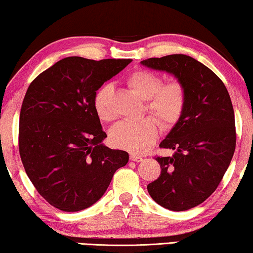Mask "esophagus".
<instances>
[{"label":"esophagus","mask_w":253,"mask_h":253,"mask_svg":"<svg viewBox=\"0 0 253 253\" xmlns=\"http://www.w3.org/2000/svg\"><path fill=\"white\" fill-rule=\"evenodd\" d=\"M130 159H131L132 162H141L142 161V157L141 156H138V155L131 154L130 155Z\"/></svg>","instance_id":"1"}]
</instances>
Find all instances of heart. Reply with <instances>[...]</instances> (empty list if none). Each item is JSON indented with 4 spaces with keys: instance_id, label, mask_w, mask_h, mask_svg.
<instances>
[{
    "instance_id": "obj_1",
    "label": "heart",
    "mask_w": 253,
    "mask_h": 253,
    "mask_svg": "<svg viewBox=\"0 0 253 253\" xmlns=\"http://www.w3.org/2000/svg\"><path fill=\"white\" fill-rule=\"evenodd\" d=\"M126 84L139 97L147 100L146 110L156 116L166 129L180 121L186 103V90L180 81L162 84L159 76L147 70H137L126 77ZM112 91V84H104L97 89L92 99L96 114L104 122L114 119L110 105ZM158 134V121L153 116H147L137 122L116 124L111 130V140L118 148L143 154L154 145Z\"/></svg>"
}]
</instances>
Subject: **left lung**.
<instances>
[{"mask_svg": "<svg viewBox=\"0 0 253 253\" xmlns=\"http://www.w3.org/2000/svg\"><path fill=\"white\" fill-rule=\"evenodd\" d=\"M141 64L170 73L186 90L183 114L159 145L175 153L156 158L161 175L147 189L162 207L188 211L211 196L230 166L236 142L231 97L223 81L191 56L172 54Z\"/></svg>", "mask_w": 253, "mask_h": 253, "instance_id": "8db88e82", "label": "left lung"}]
</instances>
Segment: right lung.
I'll use <instances>...</instances> for the list:
<instances>
[{
  "mask_svg": "<svg viewBox=\"0 0 253 253\" xmlns=\"http://www.w3.org/2000/svg\"><path fill=\"white\" fill-rule=\"evenodd\" d=\"M131 60L70 56L42 72L27 89L19 120V153L38 193L63 211L98 201L126 151L111 149L92 99Z\"/></svg>",
  "mask_w": 253,
  "mask_h": 253,
  "instance_id": "add662e5",
  "label": "right lung"
}]
</instances>
